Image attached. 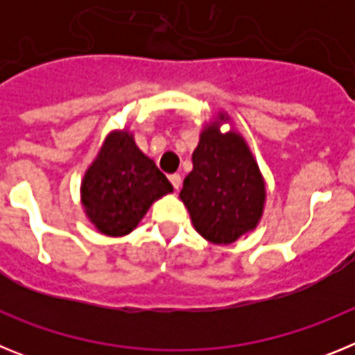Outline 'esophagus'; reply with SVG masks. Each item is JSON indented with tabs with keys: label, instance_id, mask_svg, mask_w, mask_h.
<instances>
[{
	"label": "esophagus",
	"instance_id": "esophagus-1",
	"mask_svg": "<svg viewBox=\"0 0 355 355\" xmlns=\"http://www.w3.org/2000/svg\"><path fill=\"white\" fill-rule=\"evenodd\" d=\"M168 180H171L172 187H174V190L178 192V190L181 188V175L180 174H172V175H168Z\"/></svg>",
	"mask_w": 355,
	"mask_h": 355
}]
</instances>
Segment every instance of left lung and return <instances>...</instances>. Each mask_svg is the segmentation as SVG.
<instances>
[{"label": "left lung", "instance_id": "left-lung-1", "mask_svg": "<svg viewBox=\"0 0 355 355\" xmlns=\"http://www.w3.org/2000/svg\"><path fill=\"white\" fill-rule=\"evenodd\" d=\"M227 114H218L200 131L193 168L180 197L197 233L216 245H229L254 231L265 208V180L245 139L234 130L222 133Z\"/></svg>", "mask_w": 355, "mask_h": 355}]
</instances>
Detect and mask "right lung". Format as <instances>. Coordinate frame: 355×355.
Segmentation results:
<instances>
[{
	"instance_id": "obj_1",
	"label": "right lung",
	"mask_w": 355,
	"mask_h": 355,
	"mask_svg": "<svg viewBox=\"0 0 355 355\" xmlns=\"http://www.w3.org/2000/svg\"><path fill=\"white\" fill-rule=\"evenodd\" d=\"M156 163L137 147L133 133L112 131L81 181V205L89 220L106 236H124L142 220L150 205L171 193Z\"/></svg>"
}]
</instances>
